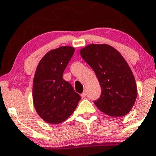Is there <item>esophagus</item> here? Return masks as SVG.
I'll return each instance as SVG.
<instances>
[{
  "instance_id": "1",
  "label": "esophagus",
  "mask_w": 156,
  "mask_h": 156,
  "mask_svg": "<svg viewBox=\"0 0 156 156\" xmlns=\"http://www.w3.org/2000/svg\"><path fill=\"white\" fill-rule=\"evenodd\" d=\"M86 91H83L81 94V97L83 98H86Z\"/></svg>"
}]
</instances>
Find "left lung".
I'll return each instance as SVG.
<instances>
[{
    "mask_svg": "<svg viewBox=\"0 0 156 156\" xmlns=\"http://www.w3.org/2000/svg\"><path fill=\"white\" fill-rule=\"evenodd\" d=\"M80 52L94 71L101 88V95L94 101L96 107L110 116L129 113L137 89L132 71L120 52L108 44L88 45Z\"/></svg>",
    "mask_w": 156,
    "mask_h": 156,
    "instance_id": "1",
    "label": "left lung"
}]
</instances>
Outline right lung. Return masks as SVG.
I'll return each instance as SVG.
<instances>
[{
    "label": "right lung",
    "instance_id": "add662e5",
    "mask_svg": "<svg viewBox=\"0 0 156 156\" xmlns=\"http://www.w3.org/2000/svg\"><path fill=\"white\" fill-rule=\"evenodd\" d=\"M74 51V48L67 46L52 49L43 56L37 67L33 80V103L40 117L49 124L65 121L81 99L62 77Z\"/></svg>",
    "mask_w": 156,
    "mask_h": 156
}]
</instances>
